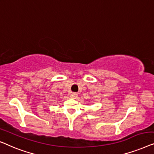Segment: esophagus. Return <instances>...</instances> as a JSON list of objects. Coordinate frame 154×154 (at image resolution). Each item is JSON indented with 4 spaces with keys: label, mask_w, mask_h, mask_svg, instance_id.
<instances>
[{
    "label": "esophagus",
    "mask_w": 154,
    "mask_h": 154,
    "mask_svg": "<svg viewBox=\"0 0 154 154\" xmlns=\"http://www.w3.org/2000/svg\"><path fill=\"white\" fill-rule=\"evenodd\" d=\"M70 97L72 98H76L77 97V93H72V94H70Z\"/></svg>",
    "instance_id": "1"
}]
</instances>
